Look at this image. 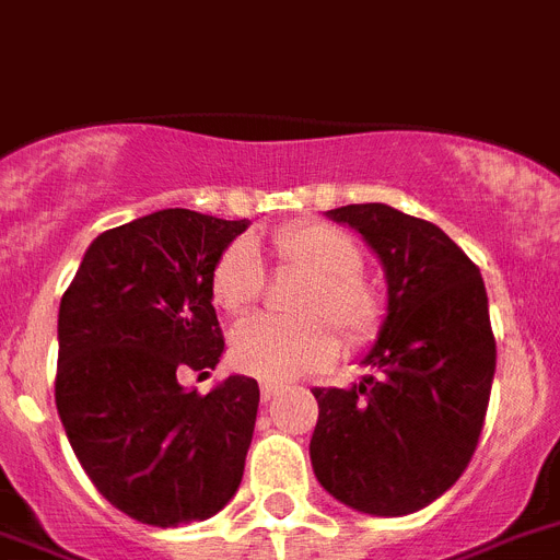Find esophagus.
Returning <instances> with one entry per match:
<instances>
[{
  "label": "esophagus",
  "mask_w": 560,
  "mask_h": 560,
  "mask_svg": "<svg viewBox=\"0 0 560 560\" xmlns=\"http://www.w3.org/2000/svg\"><path fill=\"white\" fill-rule=\"evenodd\" d=\"M279 392H281V386H279V383H261V400H273V397L276 395H279Z\"/></svg>",
  "instance_id": "obj_1"
}]
</instances>
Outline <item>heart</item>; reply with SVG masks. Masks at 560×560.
Returning <instances> with one entry per match:
<instances>
[{
	"instance_id": "obj_1",
	"label": "heart",
	"mask_w": 560,
	"mask_h": 560,
	"mask_svg": "<svg viewBox=\"0 0 560 560\" xmlns=\"http://www.w3.org/2000/svg\"><path fill=\"white\" fill-rule=\"evenodd\" d=\"M287 267L310 276L299 313L301 320L250 315L231 335V358L236 369L267 383L295 381L301 374L327 366L338 354V335L323 318L332 320L347 343H363L381 327V299L361 276V250L338 228L293 225L273 240ZM265 287V265L253 240H236L213 265V299L228 313L250 307Z\"/></svg>"
}]
</instances>
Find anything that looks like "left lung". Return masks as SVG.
Masks as SVG:
<instances>
[{"label":"left lung","instance_id":"left-lung-1","mask_svg":"<svg viewBox=\"0 0 560 560\" xmlns=\"http://www.w3.org/2000/svg\"><path fill=\"white\" fill-rule=\"evenodd\" d=\"M363 236L386 273V318L349 388H315V479L340 504L408 515L468 468L495 372L479 267L436 225L383 202L327 211Z\"/></svg>","mask_w":560,"mask_h":560}]
</instances>
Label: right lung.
I'll return each instance as SVG.
<instances>
[{
  "label": "right lung",
  "instance_id": "1",
  "mask_svg": "<svg viewBox=\"0 0 560 560\" xmlns=\"http://www.w3.org/2000/svg\"><path fill=\"white\" fill-rule=\"evenodd\" d=\"M250 225L163 208L101 233L58 307L56 406L81 468L106 502L152 527L206 522L233 499L259 386L231 374L208 392L225 340L211 276Z\"/></svg>",
  "mask_w": 560,
  "mask_h": 560
}]
</instances>
